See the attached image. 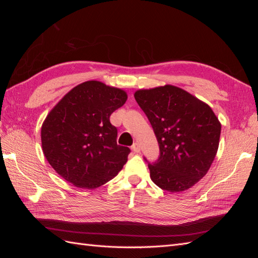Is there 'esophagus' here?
Returning a JSON list of instances; mask_svg holds the SVG:
<instances>
[{
    "label": "esophagus",
    "instance_id": "1",
    "mask_svg": "<svg viewBox=\"0 0 258 258\" xmlns=\"http://www.w3.org/2000/svg\"><path fill=\"white\" fill-rule=\"evenodd\" d=\"M131 148H132V151H134L135 153H140V152H141V147H140V144L137 143V142L131 146Z\"/></svg>",
    "mask_w": 258,
    "mask_h": 258
}]
</instances>
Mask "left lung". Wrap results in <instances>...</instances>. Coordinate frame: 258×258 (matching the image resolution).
<instances>
[{
    "mask_svg": "<svg viewBox=\"0 0 258 258\" xmlns=\"http://www.w3.org/2000/svg\"><path fill=\"white\" fill-rule=\"evenodd\" d=\"M159 144L148 163L152 181L170 192L187 190L209 171L221 137V122L207 103L173 85L135 92Z\"/></svg>",
    "mask_w": 258,
    "mask_h": 258,
    "instance_id": "1",
    "label": "left lung"
}]
</instances>
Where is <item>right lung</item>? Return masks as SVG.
<instances>
[{
    "label": "right lung",
    "mask_w": 258,
    "mask_h": 258,
    "mask_svg": "<svg viewBox=\"0 0 258 258\" xmlns=\"http://www.w3.org/2000/svg\"><path fill=\"white\" fill-rule=\"evenodd\" d=\"M127 98L120 88L88 81L51 108L42 124V148L61 177L79 188L95 189L118 174L130 150L117 145L110 116Z\"/></svg>",
    "instance_id": "add662e5"
}]
</instances>
